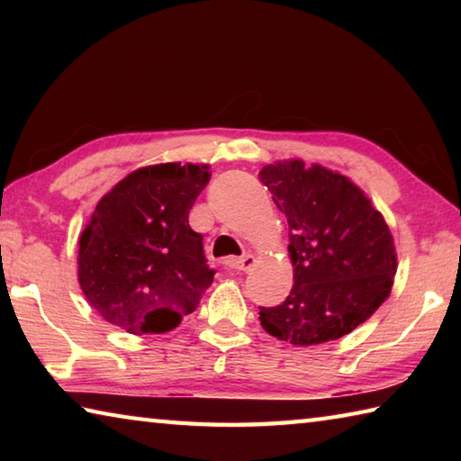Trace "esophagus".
Here are the masks:
<instances>
[{
    "label": "esophagus",
    "instance_id": "esophagus-1",
    "mask_svg": "<svg viewBox=\"0 0 461 461\" xmlns=\"http://www.w3.org/2000/svg\"><path fill=\"white\" fill-rule=\"evenodd\" d=\"M254 256L252 254H246V256H241V258H236V256H230V258H225V267L228 268H233V270H249L254 267Z\"/></svg>",
    "mask_w": 461,
    "mask_h": 461
}]
</instances>
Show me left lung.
<instances>
[{"label":"left lung","mask_w":461,"mask_h":461,"mask_svg":"<svg viewBox=\"0 0 461 461\" xmlns=\"http://www.w3.org/2000/svg\"><path fill=\"white\" fill-rule=\"evenodd\" d=\"M288 223L294 285L260 323L293 346L339 339L388 299L396 275L393 233L360 186L321 165L285 160L260 170Z\"/></svg>","instance_id":"obj_1"}]
</instances>
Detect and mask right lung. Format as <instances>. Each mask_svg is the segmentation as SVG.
<instances>
[{"label": "right lung", "mask_w": 461, "mask_h": 461, "mask_svg": "<svg viewBox=\"0 0 461 461\" xmlns=\"http://www.w3.org/2000/svg\"><path fill=\"white\" fill-rule=\"evenodd\" d=\"M212 173L167 162L138 168L104 194L79 238V285L89 305L130 333H167L213 283L189 212Z\"/></svg>", "instance_id": "right-lung-1"}]
</instances>
